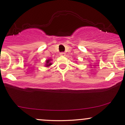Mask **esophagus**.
I'll return each instance as SVG.
<instances>
[{
    "mask_svg": "<svg viewBox=\"0 0 125 125\" xmlns=\"http://www.w3.org/2000/svg\"><path fill=\"white\" fill-rule=\"evenodd\" d=\"M65 53H64V52H61V53H60V55H61V56H64V55H65Z\"/></svg>",
    "mask_w": 125,
    "mask_h": 125,
    "instance_id": "esophagus-1",
    "label": "esophagus"
}]
</instances>
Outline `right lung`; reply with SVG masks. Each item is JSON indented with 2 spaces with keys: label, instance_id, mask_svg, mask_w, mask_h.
I'll return each instance as SVG.
<instances>
[{
  "label": "right lung",
  "instance_id": "obj_1",
  "mask_svg": "<svg viewBox=\"0 0 125 125\" xmlns=\"http://www.w3.org/2000/svg\"><path fill=\"white\" fill-rule=\"evenodd\" d=\"M50 61H51V60H49V59H48V60H47V61H46V67L49 66H51V64H52V63H51L49 62H50Z\"/></svg>",
  "mask_w": 125,
  "mask_h": 125
}]
</instances>
